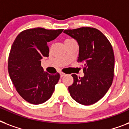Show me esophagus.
<instances>
[{
    "label": "esophagus",
    "instance_id": "34e87169",
    "mask_svg": "<svg viewBox=\"0 0 129 129\" xmlns=\"http://www.w3.org/2000/svg\"><path fill=\"white\" fill-rule=\"evenodd\" d=\"M64 76H66V74H64V73H63V72L60 73V77H61V78H62V77H63Z\"/></svg>",
    "mask_w": 129,
    "mask_h": 129
}]
</instances>
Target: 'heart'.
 Returning a JSON list of instances; mask_svg holds the SVG:
<instances>
[{
    "label": "heart",
    "instance_id": "heart-1",
    "mask_svg": "<svg viewBox=\"0 0 129 129\" xmlns=\"http://www.w3.org/2000/svg\"><path fill=\"white\" fill-rule=\"evenodd\" d=\"M67 40H69V39H67Z\"/></svg>",
    "mask_w": 129,
    "mask_h": 129
}]
</instances>
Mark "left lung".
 <instances>
[{
    "instance_id": "1",
    "label": "left lung",
    "mask_w": 129,
    "mask_h": 129,
    "mask_svg": "<svg viewBox=\"0 0 129 129\" xmlns=\"http://www.w3.org/2000/svg\"><path fill=\"white\" fill-rule=\"evenodd\" d=\"M79 45V62L84 64V77L72 74L74 83L69 86L72 98L83 105H91L100 100L112 85L114 55L112 45L105 35L91 27L65 30Z\"/></svg>"
}]
</instances>
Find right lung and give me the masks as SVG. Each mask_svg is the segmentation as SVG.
<instances>
[{
    "mask_svg": "<svg viewBox=\"0 0 129 129\" xmlns=\"http://www.w3.org/2000/svg\"><path fill=\"white\" fill-rule=\"evenodd\" d=\"M62 31L39 27L27 29L19 33L12 45L8 60L9 76L19 95L31 104L49 100L59 80L58 73L51 75L43 71L41 59L49 56L47 42Z\"/></svg>",
    "mask_w": 129,
    "mask_h": 129,
    "instance_id": "add662e5",
    "label": "right lung"
}]
</instances>
